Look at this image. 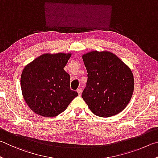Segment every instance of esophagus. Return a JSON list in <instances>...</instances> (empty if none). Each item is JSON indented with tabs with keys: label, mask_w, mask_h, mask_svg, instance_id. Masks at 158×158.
Returning a JSON list of instances; mask_svg holds the SVG:
<instances>
[{
	"label": "esophagus",
	"mask_w": 158,
	"mask_h": 158,
	"mask_svg": "<svg viewBox=\"0 0 158 158\" xmlns=\"http://www.w3.org/2000/svg\"><path fill=\"white\" fill-rule=\"evenodd\" d=\"M77 92L78 93L79 95H81V94H82V88H78V89H77Z\"/></svg>",
	"instance_id": "1"
}]
</instances>
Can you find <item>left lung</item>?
<instances>
[{
  "label": "left lung",
  "mask_w": 158,
  "mask_h": 158,
  "mask_svg": "<svg viewBox=\"0 0 158 158\" xmlns=\"http://www.w3.org/2000/svg\"><path fill=\"white\" fill-rule=\"evenodd\" d=\"M82 57L88 77L82 97L91 111L101 117H110L123 111L134 90L131 69L109 51H94Z\"/></svg>",
  "instance_id": "8db88e82"
}]
</instances>
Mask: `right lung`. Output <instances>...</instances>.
<instances>
[{
  "mask_svg": "<svg viewBox=\"0 0 158 158\" xmlns=\"http://www.w3.org/2000/svg\"><path fill=\"white\" fill-rule=\"evenodd\" d=\"M71 53H46L25 66L21 87L25 101L33 112L45 117H56L78 95L70 89V76L64 68Z\"/></svg>",
  "mask_w": 158,
  "mask_h": 158,
  "instance_id": "add662e5",
  "label": "right lung"
}]
</instances>
